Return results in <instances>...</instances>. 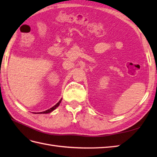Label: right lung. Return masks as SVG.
Instances as JSON below:
<instances>
[{
	"mask_svg": "<svg viewBox=\"0 0 157 157\" xmlns=\"http://www.w3.org/2000/svg\"><path fill=\"white\" fill-rule=\"evenodd\" d=\"M61 101H62V98L60 100V101L56 103V104L55 105V106H53L52 108H51V109H48V110H46V111H43V112H40V113H40V114H43V113H51V112H52V111H54V110L55 109H56V107H58L59 106V105H60V103H61Z\"/></svg>",
	"mask_w": 157,
	"mask_h": 157,
	"instance_id": "1",
	"label": "right lung"
}]
</instances>
